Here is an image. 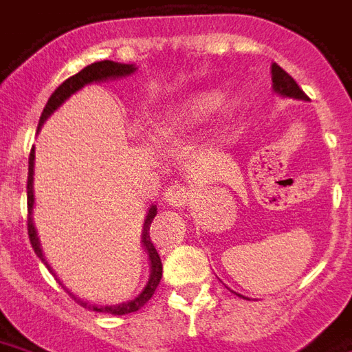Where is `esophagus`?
Returning <instances> with one entry per match:
<instances>
[{"mask_svg":"<svg viewBox=\"0 0 352 352\" xmlns=\"http://www.w3.org/2000/svg\"><path fill=\"white\" fill-rule=\"evenodd\" d=\"M164 201L169 207H183L188 201V190L181 184H171L168 190L164 192Z\"/></svg>","mask_w":352,"mask_h":352,"instance_id":"34e87169","label":"esophagus"}]
</instances>
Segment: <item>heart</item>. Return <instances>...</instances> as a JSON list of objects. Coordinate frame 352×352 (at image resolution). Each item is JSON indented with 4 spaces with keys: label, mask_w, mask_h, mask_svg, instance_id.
Segmentation results:
<instances>
[{
    "label": "heart",
    "mask_w": 352,
    "mask_h": 352,
    "mask_svg": "<svg viewBox=\"0 0 352 352\" xmlns=\"http://www.w3.org/2000/svg\"><path fill=\"white\" fill-rule=\"evenodd\" d=\"M219 103V96L213 92H199L190 98L181 101L179 105L169 109L166 115H162L156 120L154 131L162 138H171L181 131L188 130L192 126L201 122L204 118L213 113V109Z\"/></svg>",
    "instance_id": "heart-1"
}]
</instances>
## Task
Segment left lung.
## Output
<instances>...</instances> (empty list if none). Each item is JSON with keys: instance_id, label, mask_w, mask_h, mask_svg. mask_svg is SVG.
<instances>
[{"instance_id": "8db88e82", "label": "left lung", "mask_w": 352, "mask_h": 352, "mask_svg": "<svg viewBox=\"0 0 352 352\" xmlns=\"http://www.w3.org/2000/svg\"><path fill=\"white\" fill-rule=\"evenodd\" d=\"M272 82H273V92L279 94L283 98H292V100H302L307 101V96L303 94V90L298 85L296 80L288 75L280 65L272 64ZM241 296V294H237ZM245 298V296H241Z\"/></svg>"}]
</instances>
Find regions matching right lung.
Here are the masks:
<instances>
[{
  "instance_id": "right-lung-1",
  "label": "right lung",
  "mask_w": 352,
  "mask_h": 352,
  "mask_svg": "<svg viewBox=\"0 0 352 352\" xmlns=\"http://www.w3.org/2000/svg\"><path fill=\"white\" fill-rule=\"evenodd\" d=\"M138 72V67L135 64H118V62H111V60H103V62H96V64L87 65L85 69H80L77 75H73L67 80H64L60 87L52 92V96L47 101V105L43 109L41 118H39V126H37V131L41 130V126L45 124V120L49 118L54 111H56L65 100H69L73 94L79 92L80 88H85L87 85H92V82H103V80H116V79H122V77H130L133 73ZM34 168H35V148H32V153H30V166H28V234H30V241H32V247H34L35 254L39 256L43 264L49 267V272L52 275H56V273L52 272V267L45 258V254H43L41 249V241H39V236H37V230H35L34 224V206H35V196H34ZM156 206H151V209L146 211L145 222H143V234H141V245H143V249H145L146 256H148V265H151V275H148V280H146V285L143 287V290L139 292L135 298H131L128 302L122 303H116V305H100V303H92L87 302V300H82L79 296H75L72 290H67L69 296H73V300L82 305V307H87V309H92L96 313H111V315H128V313H133V311L141 309L143 305H145L151 298H153L154 290L156 287L160 285L162 279V260L158 256V251L154 249L153 241H151V222L156 217ZM60 280V279H58ZM62 285V283H60Z\"/></svg>"
}]
</instances>
